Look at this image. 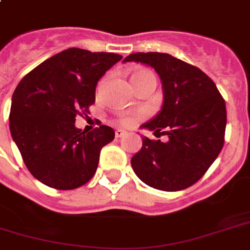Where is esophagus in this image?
Here are the masks:
<instances>
[{
    "label": "esophagus",
    "mask_w": 250,
    "mask_h": 250,
    "mask_svg": "<svg viewBox=\"0 0 250 250\" xmlns=\"http://www.w3.org/2000/svg\"><path fill=\"white\" fill-rule=\"evenodd\" d=\"M125 134H127V132H125V131L119 130V128H118V130L115 131V136H116V138H123V136H125Z\"/></svg>",
    "instance_id": "obj_1"
}]
</instances>
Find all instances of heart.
I'll return each instance as SVG.
<instances>
[{
  "instance_id": "b5f03b06",
  "label": "heart",
  "mask_w": 250,
  "mask_h": 250,
  "mask_svg": "<svg viewBox=\"0 0 250 250\" xmlns=\"http://www.w3.org/2000/svg\"><path fill=\"white\" fill-rule=\"evenodd\" d=\"M146 74H149V71H144V70H142V71H135V73L132 74L131 79H132V82H135V81H138V79H140L142 77H144ZM140 116H143V112H136L134 115L125 116V119H123V122H125V125H130V123H132L136 118H140Z\"/></svg>"
}]
</instances>
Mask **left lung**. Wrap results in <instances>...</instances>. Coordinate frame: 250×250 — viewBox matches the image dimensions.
<instances>
[{
  "label": "left lung",
  "instance_id": "left-lung-1",
  "mask_svg": "<svg viewBox=\"0 0 250 250\" xmlns=\"http://www.w3.org/2000/svg\"><path fill=\"white\" fill-rule=\"evenodd\" d=\"M123 62L151 66L160 77L162 110L140 128L168 136L166 143L142 136L143 146L131 159L132 169L160 191L193 186L224 146L227 108L221 94L200 68L166 53H135Z\"/></svg>",
  "mask_w": 250,
  "mask_h": 250
}]
</instances>
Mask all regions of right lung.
Instances as JSON below:
<instances>
[{"instance_id": "obj_1", "label": "right lung", "mask_w": 250, "mask_h": 250, "mask_svg": "<svg viewBox=\"0 0 250 250\" xmlns=\"http://www.w3.org/2000/svg\"><path fill=\"white\" fill-rule=\"evenodd\" d=\"M120 59L73 47L46 59L18 83L10 134L27 169L45 186L75 189L94 176L101 149L115 132L102 125L86 134L75 127V116L88 112L98 81Z\"/></svg>"}]
</instances>
